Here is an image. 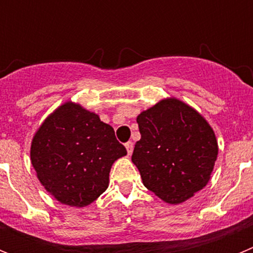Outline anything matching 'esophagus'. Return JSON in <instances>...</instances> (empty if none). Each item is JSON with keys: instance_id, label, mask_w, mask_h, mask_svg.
I'll use <instances>...</instances> for the list:
<instances>
[{"instance_id": "obj_1", "label": "esophagus", "mask_w": 253, "mask_h": 253, "mask_svg": "<svg viewBox=\"0 0 253 253\" xmlns=\"http://www.w3.org/2000/svg\"><path fill=\"white\" fill-rule=\"evenodd\" d=\"M125 148H126V152H128V154H131V152H133V148H134L133 142L125 143Z\"/></svg>"}]
</instances>
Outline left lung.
I'll list each match as a JSON object with an SVG mask.
<instances>
[{
    "label": "left lung",
    "instance_id": "8db88e82",
    "mask_svg": "<svg viewBox=\"0 0 253 253\" xmlns=\"http://www.w3.org/2000/svg\"><path fill=\"white\" fill-rule=\"evenodd\" d=\"M140 139L131 161L143 185L169 204H180L209 182L218 156L207 120L180 100H161L137 118Z\"/></svg>",
    "mask_w": 253,
    "mask_h": 253
}]
</instances>
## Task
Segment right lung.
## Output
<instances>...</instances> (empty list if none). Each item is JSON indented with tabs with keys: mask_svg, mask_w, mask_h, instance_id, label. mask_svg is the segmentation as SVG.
I'll return each mask as SVG.
<instances>
[{
	"mask_svg": "<svg viewBox=\"0 0 253 253\" xmlns=\"http://www.w3.org/2000/svg\"><path fill=\"white\" fill-rule=\"evenodd\" d=\"M126 149L99 115L67 101L44 120L30 148L40 184L58 202L86 207L109 186V173Z\"/></svg>",
	"mask_w": 253,
	"mask_h": 253,
	"instance_id": "add662e5",
	"label": "right lung"
}]
</instances>
